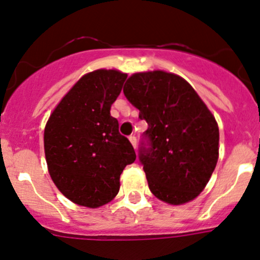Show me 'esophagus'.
I'll use <instances>...</instances> for the list:
<instances>
[{
    "label": "esophagus",
    "mask_w": 260,
    "mask_h": 260,
    "mask_svg": "<svg viewBox=\"0 0 260 260\" xmlns=\"http://www.w3.org/2000/svg\"><path fill=\"white\" fill-rule=\"evenodd\" d=\"M129 141H131V143H132V146L135 147V148H137V137H136L135 135L129 136Z\"/></svg>",
    "instance_id": "obj_1"
}]
</instances>
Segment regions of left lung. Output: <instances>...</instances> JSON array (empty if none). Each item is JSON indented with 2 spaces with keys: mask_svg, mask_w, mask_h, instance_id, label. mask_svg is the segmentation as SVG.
<instances>
[{
  "mask_svg": "<svg viewBox=\"0 0 260 260\" xmlns=\"http://www.w3.org/2000/svg\"><path fill=\"white\" fill-rule=\"evenodd\" d=\"M123 93L148 123L139 162L151 192L174 206L194 199L217 166L219 129L213 114L187 81L165 71L135 73Z\"/></svg>",
  "mask_w": 260,
  "mask_h": 260,
  "instance_id": "1",
  "label": "left lung"
}]
</instances>
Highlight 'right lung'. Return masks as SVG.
<instances>
[{"label": "right lung", "mask_w": 260, "mask_h": 260, "mask_svg": "<svg viewBox=\"0 0 260 260\" xmlns=\"http://www.w3.org/2000/svg\"><path fill=\"white\" fill-rule=\"evenodd\" d=\"M127 75L97 70L84 75L52 112L45 128V154L56 187L78 206L97 208L119 190V177L136 160L118 131L111 106Z\"/></svg>", "instance_id": "right-lung-1"}]
</instances>
